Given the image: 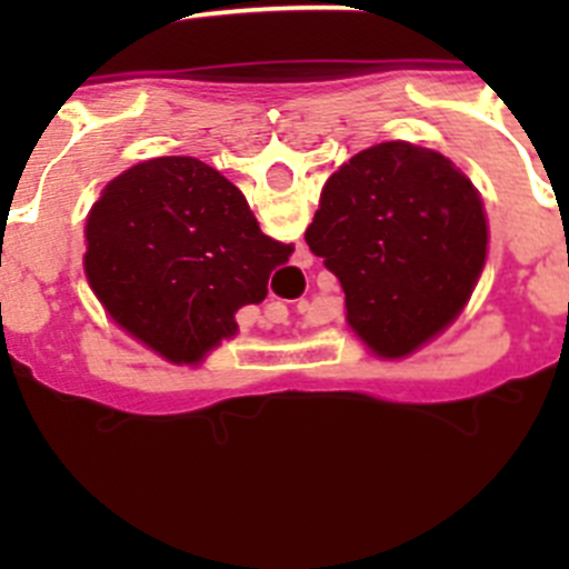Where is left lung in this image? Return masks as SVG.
Segmentation results:
<instances>
[{
    "label": "left lung",
    "instance_id": "obj_1",
    "mask_svg": "<svg viewBox=\"0 0 569 569\" xmlns=\"http://www.w3.org/2000/svg\"><path fill=\"white\" fill-rule=\"evenodd\" d=\"M305 241L341 281L356 336L399 359L470 299L487 259L485 204L441 153L381 142L330 176Z\"/></svg>",
    "mask_w": 569,
    "mask_h": 569
}]
</instances>
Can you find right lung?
I'll list each match as a JSON object with an SVG mask.
<instances>
[{
	"mask_svg": "<svg viewBox=\"0 0 569 569\" xmlns=\"http://www.w3.org/2000/svg\"><path fill=\"white\" fill-rule=\"evenodd\" d=\"M84 239V273L104 310L170 361H199L236 336V310L259 305L293 253L261 233L236 184L193 156L116 176Z\"/></svg>",
	"mask_w": 569,
	"mask_h": 569,
	"instance_id": "add662e5",
	"label": "right lung"
}]
</instances>
